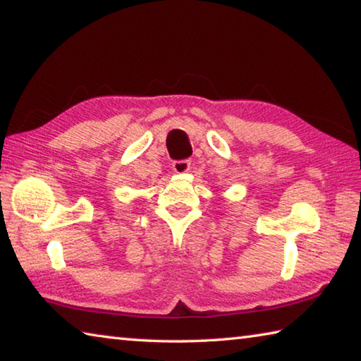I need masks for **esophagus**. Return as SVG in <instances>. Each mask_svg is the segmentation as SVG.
<instances>
[{"label":"esophagus","instance_id":"34e87169","mask_svg":"<svg viewBox=\"0 0 361 361\" xmlns=\"http://www.w3.org/2000/svg\"><path fill=\"white\" fill-rule=\"evenodd\" d=\"M172 169H173L175 173L183 175V173L189 172V169H191V162H189V161H175L172 164Z\"/></svg>","mask_w":361,"mask_h":361}]
</instances>
